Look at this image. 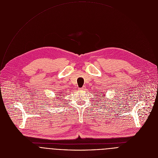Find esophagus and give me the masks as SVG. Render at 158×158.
Returning <instances> with one entry per match:
<instances>
[{"instance_id": "34e87169", "label": "esophagus", "mask_w": 158, "mask_h": 158, "mask_svg": "<svg viewBox=\"0 0 158 158\" xmlns=\"http://www.w3.org/2000/svg\"><path fill=\"white\" fill-rule=\"evenodd\" d=\"M85 86H83V87H80V88H79V90H80V91H83V90H85Z\"/></svg>"}]
</instances>
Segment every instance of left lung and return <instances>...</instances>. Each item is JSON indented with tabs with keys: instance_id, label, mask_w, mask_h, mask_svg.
I'll list each match as a JSON object with an SVG mask.
<instances>
[{
	"instance_id": "1",
	"label": "left lung",
	"mask_w": 158,
	"mask_h": 158,
	"mask_svg": "<svg viewBox=\"0 0 158 158\" xmlns=\"http://www.w3.org/2000/svg\"><path fill=\"white\" fill-rule=\"evenodd\" d=\"M101 97H102V98H104V96H102Z\"/></svg>"
}]
</instances>
